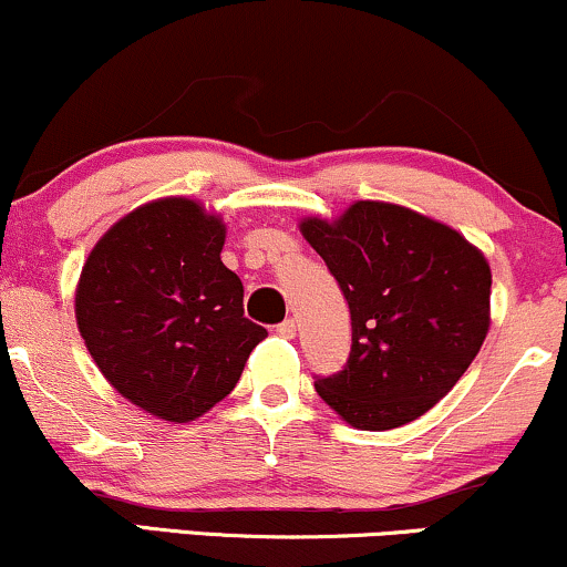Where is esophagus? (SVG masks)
Listing matches in <instances>:
<instances>
[{"instance_id":"esophagus-1","label":"esophagus","mask_w":567,"mask_h":567,"mask_svg":"<svg viewBox=\"0 0 567 567\" xmlns=\"http://www.w3.org/2000/svg\"><path fill=\"white\" fill-rule=\"evenodd\" d=\"M277 336L279 338H296V319H285V322L277 324Z\"/></svg>"}]
</instances>
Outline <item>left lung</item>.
Here are the masks:
<instances>
[{"label": "left lung", "mask_w": 567, "mask_h": 567, "mask_svg": "<svg viewBox=\"0 0 567 567\" xmlns=\"http://www.w3.org/2000/svg\"><path fill=\"white\" fill-rule=\"evenodd\" d=\"M301 229L351 311L349 361L317 378V393L361 431L422 417L486 340V258L460 231L391 203L359 200Z\"/></svg>", "instance_id": "left-lung-1"}]
</instances>
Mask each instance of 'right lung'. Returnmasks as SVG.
Returning a JSON list of instances; mask_svg holds the SVG:
<instances>
[{"mask_svg":"<svg viewBox=\"0 0 567 567\" xmlns=\"http://www.w3.org/2000/svg\"><path fill=\"white\" fill-rule=\"evenodd\" d=\"M224 224L168 197L121 218L89 254L76 322L121 395L168 422L208 412L266 338L243 309V282L221 264Z\"/></svg>","mask_w":567,"mask_h":567,"instance_id":"add662e5","label":"right lung"}]
</instances>
